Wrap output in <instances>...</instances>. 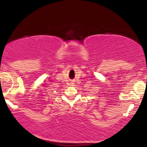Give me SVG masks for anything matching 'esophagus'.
Returning a JSON list of instances; mask_svg holds the SVG:
<instances>
[{
  "label": "esophagus",
  "instance_id": "34e87169",
  "mask_svg": "<svg viewBox=\"0 0 147 147\" xmlns=\"http://www.w3.org/2000/svg\"><path fill=\"white\" fill-rule=\"evenodd\" d=\"M71 86H74V83H71Z\"/></svg>",
  "mask_w": 147,
  "mask_h": 147
}]
</instances>
